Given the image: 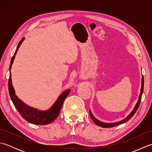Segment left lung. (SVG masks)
<instances>
[{
  "mask_svg": "<svg viewBox=\"0 0 152 152\" xmlns=\"http://www.w3.org/2000/svg\"><path fill=\"white\" fill-rule=\"evenodd\" d=\"M141 88H140V93L139 96H138V99L136 103V104L134 106L133 109L132 110V111L129 113V114L128 115H127V117L125 118H124V119H122L121 121H119L117 122H113V123H106V122H103L99 120V119H96L94 115H93L92 112L91 111V110H89V114L91 118L92 119V120L93 121V122L95 123L96 125H97L98 126H100L101 127H104V128H108V127H115V126L119 125L124 124V123L127 122V121L129 120V119L133 117V115L135 114V112H137V110L138 108V106L140 105V101H141V98H142V95L143 93V90H144V77L143 76H142V81H141Z\"/></svg>",
  "mask_w": 152,
  "mask_h": 152,
  "instance_id": "1",
  "label": "left lung"
}]
</instances>
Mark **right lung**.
I'll return each mask as SVG.
<instances>
[{
    "label": "right lung",
    "instance_id": "1",
    "mask_svg": "<svg viewBox=\"0 0 152 152\" xmlns=\"http://www.w3.org/2000/svg\"><path fill=\"white\" fill-rule=\"evenodd\" d=\"M24 40L25 38H22V39L18 44L17 48H16L14 56L12 58L10 64V70L12 69V64L14 63L15 55L18 52L19 48L20 47L21 44ZM11 76L10 72V78L8 80L9 94L15 108L18 110L19 114L25 120L33 124L43 125L50 124L57 118V116L59 114L64 101L68 95L69 94L70 89H66L62 93H61L56 101H55L53 105L50 108L45 110H38L36 108H33L32 106L27 105L24 102H23L20 99L18 98V96L15 95L14 86H12Z\"/></svg>",
    "mask_w": 152,
    "mask_h": 152
}]
</instances>
